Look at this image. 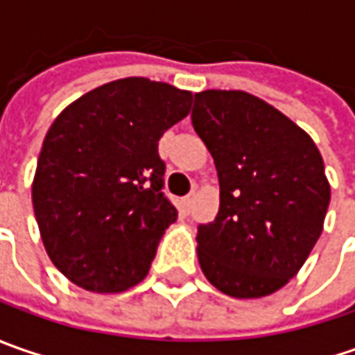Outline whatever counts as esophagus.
<instances>
[{
    "label": "esophagus",
    "mask_w": 355,
    "mask_h": 355,
    "mask_svg": "<svg viewBox=\"0 0 355 355\" xmlns=\"http://www.w3.org/2000/svg\"><path fill=\"white\" fill-rule=\"evenodd\" d=\"M196 193H198V191H196V189H191V191H189V193H187V196L184 198V205H185V209H187V211H189V209H191V205H193Z\"/></svg>",
    "instance_id": "34e87169"
}]
</instances>
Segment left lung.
<instances>
[{"mask_svg": "<svg viewBox=\"0 0 355 355\" xmlns=\"http://www.w3.org/2000/svg\"><path fill=\"white\" fill-rule=\"evenodd\" d=\"M191 122L211 152L219 213L198 227L205 279L233 298L277 293L324 229L330 184L314 140L245 90L196 94Z\"/></svg>", "mask_w": 355, "mask_h": 355, "instance_id": "obj_1", "label": "left lung"}]
</instances>
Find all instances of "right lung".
Wrapping results in <instances>:
<instances>
[{"label": "right lung", "mask_w": 355, "mask_h": 355, "mask_svg": "<svg viewBox=\"0 0 355 355\" xmlns=\"http://www.w3.org/2000/svg\"><path fill=\"white\" fill-rule=\"evenodd\" d=\"M191 92L144 76L92 89L51 124L31 198L53 265L90 293H122L148 275L178 219L162 193L157 142L184 120Z\"/></svg>", "instance_id": "obj_1"}]
</instances>
